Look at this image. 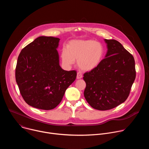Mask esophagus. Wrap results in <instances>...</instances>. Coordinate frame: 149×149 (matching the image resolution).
Wrapping results in <instances>:
<instances>
[{"instance_id":"1","label":"esophagus","mask_w":149,"mask_h":149,"mask_svg":"<svg viewBox=\"0 0 149 149\" xmlns=\"http://www.w3.org/2000/svg\"><path fill=\"white\" fill-rule=\"evenodd\" d=\"M82 78V75L81 73L80 72H77V79H81Z\"/></svg>"}]
</instances>
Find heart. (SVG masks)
Wrapping results in <instances>:
<instances>
[{"instance_id": "1", "label": "heart", "mask_w": 149, "mask_h": 149, "mask_svg": "<svg viewBox=\"0 0 149 149\" xmlns=\"http://www.w3.org/2000/svg\"><path fill=\"white\" fill-rule=\"evenodd\" d=\"M104 55L103 46L94 40H74L70 42L67 49L61 52V58L65 65L71 66L77 61L80 70L90 71L96 68Z\"/></svg>"}]
</instances>
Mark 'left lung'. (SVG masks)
Wrapping results in <instances>:
<instances>
[{
    "label": "left lung",
    "instance_id": "obj_1",
    "mask_svg": "<svg viewBox=\"0 0 149 149\" xmlns=\"http://www.w3.org/2000/svg\"><path fill=\"white\" fill-rule=\"evenodd\" d=\"M104 40L108 49L105 58L83 77L85 98L93 109L101 111L114 109L127 100L136 74L133 56L118 41Z\"/></svg>",
    "mask_w": 149,
    "mask_h": 149
}]
</instances>
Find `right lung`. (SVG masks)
<instances>
[{"label": "right lung", "instance_id": "right-lung-1", "mask_svg": "<svg viewBox=\"0 0 149 149\" xmlns=\"http://www.w3.org/2000/svg\"><path fill=\"white\" fill-rule=\"evenodd\" d=\"M59 39L39 36L19 55L15 78L25 101L33 107L49 110L61 102L77 71H65L59 65L56 49Z\"/></svg>", "mask_w": 149, "mask_h": 149}]
</instances>
